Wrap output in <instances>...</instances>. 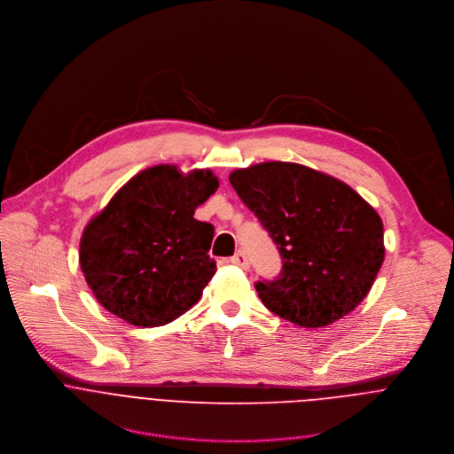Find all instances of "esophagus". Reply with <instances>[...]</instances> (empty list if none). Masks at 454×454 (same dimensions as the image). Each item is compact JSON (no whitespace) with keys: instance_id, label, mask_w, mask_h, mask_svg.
Returning <instances> with one entry per match:
<instances>
[{"instance_id":"esophagus-1","label":"esophagus","mask_w":454,"mask_h":454,"mask_svg":"<svg viewBox=\"0 0 454 454\" xmlns=\"http://www.w3.org/2000/svg\"><path fill=\"white\" fill-rule=\"evenodd\" d=\"M229 262H231V264H234V266H239V268H243V270H247V268H248V259H247L245 252H238V254H234V255L229 259Z\"/></svg>"}]
</instances>
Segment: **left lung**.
I'll return each mask as SVG.
<instances>
[{
    "label": "left lung",
    "mask_w": 454,
    "mask_h": 454,
    "mask_svg": "<svg viewBox=\"0 0 454 454\" xmlns=\"http://www.w3.org/2000/svg\"><path fill=\"white\" fill-rule=\"evenodd\" d=\"M229 181L282 255L280 275L255 284L266 309L319 328L367 296L385 257L383 223L353 188L284 161L238 168Z\"/></svg>",
    "instance_id": "8db88e82"
}]
</instances>
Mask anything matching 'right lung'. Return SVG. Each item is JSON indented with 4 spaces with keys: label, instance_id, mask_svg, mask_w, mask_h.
<instances>
[{
    "label": "right lung",
    "instance_id": "right-lung-1",
    "mask_svg": "<svg viewBox=\"0 0 454 454\" xmlns=\"http://www.w3.org/2000/svg\"><path fill=\"white\" fill-rule=\"evenodd\" d=\"M218 190L211 170L156 165L129 179L80 241V266L98 301L135 326H161L202 296L216 273L215 229L193 218Z\"/></svg>",
    "mask_w": 454,
    "mask_h": 454
}]
</instances>
